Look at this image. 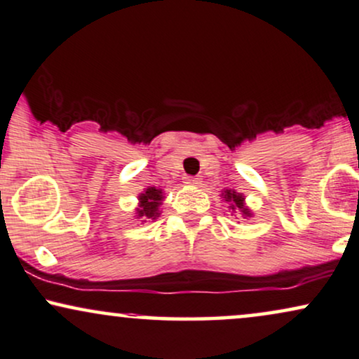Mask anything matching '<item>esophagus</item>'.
I'll list each match as a JSON object with an SVG mask.
<instances>
[{
    "mask_svg": "<svg viewBox=\"0 0 359 359\" xmlns=\"http://www.w3.org/2000/svg\"><path fill=\"white\" fill-rule=\"evenodd\" d=\"M184 184L189 185V187H198V185L202 184V180L198 179V177L187 175V177H184Z\"/></svg>",
    "mask_w": 359,
    "mask_h": 359,
    "instance_id": "obj_1",
    "label": "esophagus"
}]
</instances>
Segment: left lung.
Returning <instances> with one entry per match:
<instances>
[{"mask_svg":"<svg viewBox=\"0 0 359 359\" xmlns=\"http://www.w3.org/2000/svg\"><path fill=\"white\" fill-rule=\"evenodd\" d=\"M224 201L229 203V210H232V215H242L243 219H248V217H253V212L247 207V202H245V195L237 192L233 189H224L220 195Z\"/></svg>","mask_w":359,"mask_h":359,"instance_id":"1","label":"left lung"}]
</instances>
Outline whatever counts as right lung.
Wrapping results in <instances>:
<instances>
[{
  "label": "right lung",
  "instance_id": "add662e5",
  "mask_svg": "<svg viewBox=\"0 0 359 359\" xmlns=\"http://www.w3.org/2000/svg\"><path fill=\"white\" fill-rule=\"evenodd\" d=\"M165 198L164 190L157 187H147L142 194H139L137 197V207H135L134 219L144 222L147 220H156L161 215V205L162 201Z\"/></svg>",
  "mask_w": 359,
  "mask_h": 359
}]
</instances>
